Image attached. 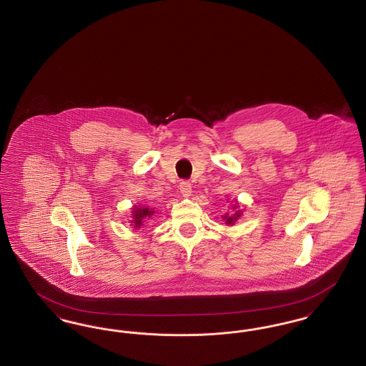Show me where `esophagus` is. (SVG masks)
Instances as JSON below:
<instances>
[{"mask_svg":"<svg viewBox=\"0 0 366 366\" xmlns=\"http://www.w3.org/2000/svg\"><path fill=\"white\" fill-rule=\"evenodd\" d=\"M179 192H181V194L184 196V197H188V196H191L192 193V185L188 182V181H182L181 184H179Z\"/></svg>","mask_w":366,"mask_h":366,"instance_id":"obj_1","label":"esophagus"}]
</instances>
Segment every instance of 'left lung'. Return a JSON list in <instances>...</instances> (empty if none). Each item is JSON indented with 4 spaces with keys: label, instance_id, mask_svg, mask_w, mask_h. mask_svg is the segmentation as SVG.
Listing matches in <instances>:
<instances>
[{
    "label": "left lung",
    "instance_id": "left-lung-1",
    "mask_svg": "<svg viewBox=\"0 0 366 366\" xmlns=\"http://www.w3.org/2000/svg\"><path fill=\"white\" fill-rule=\"evenodd\" d=\"M233 209H236V206H233ZM239 217H242V211H240V209H237L233 215H229V214L224 215L225 224H227V225H233V224L239 219Z\"/></svg>",
    "mask_w": 366,
    "mask_h": 366
}]
</instances>
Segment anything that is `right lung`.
I'll use <instances>...</instances> for the list:
<instances>
[{"instance_id": "obj_1", "label": "right lung", "mask_w": 366, "mask_h": 366, "mask_svg": "<svg viewBox=\"0 0 366 366\" xmlns=\"http://www.w3.org/2000/svg\"><path fill=\"white\" fill-rule=\"evenodd\" d=\"M154 214H155L154 209H147V207H136L133 209V221L132 222L134 224V227H139L142 225V221L145 218H149Z\"/></svg>"}]
</instances>
